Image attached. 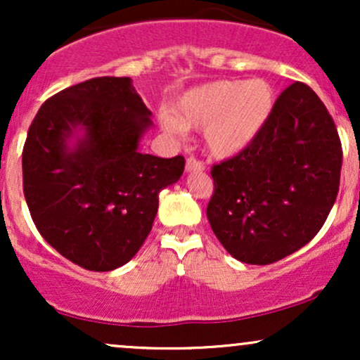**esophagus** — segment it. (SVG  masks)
<instances>
[{"label": "esophagus", "instance_id": "34e87169", "mask_svg": "<svg viewBox=\"0 0 360 360\" xmlns=\"http://www.w3.org/2000/svg\"><path fill=\"white\" fill-rule=\"evenodd\" d=\"M186 171L201 172V171H205V164L201 162L200 159H196V157H188V159H186Z\"/></svg>", "mask_w": 360, "mask_h": 360}]
</instances>
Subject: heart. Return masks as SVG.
Here are the masks:
<instances>
[{
	"instance_id": "b5f03b06",
	"label": "heart",
	"mask_w": 360,
	"mask_h": 360,
	"mask_svg": "<svg viewBox=\"0 0 360 360\" xmlns=\"http://www.w3.org/2000/svg\"><path fill=\"white\" fill-rule=\"evenodd\" d=\"M274 106L276 91L269 81L218 79L186 91L172 108L174 115L164 111L160 123L171 134L203 128L210 154L226 159L259 137Z\"/></svg>"
}]
</instances>
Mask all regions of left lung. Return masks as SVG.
<instances>
[{"label": "left lung", "mask_w": 360, "mask_h": 360, "mask_svg": "<svg viewBox=\"0 0 360 360\" xmlns=\"http://www.w3.org/2000/svg\"><path fill=\"white\" fill-rule=\"evenodd\" d=\"M340 169L333 118L315 91L292 82L259 137L212 167L206 217L213 233L240 262H278L320 232L337 200Z\"/></svg>", "instance_id": "left-lung-1"}]
</instances>
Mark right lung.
<instances>
[{
	"instance_id": "right-lung-1",
	"label": "right lung",
	"mask_w": 360,
	"mask_h": 360,
	"mask_svg": "<svg viewBox=\"0 0 360 360\" xmlns=\"http://www.w3.org/2000/svg\"><path fill=\"white\" fill-rule=\"evenodd\" d=\"M150 115L130 77L105 76L53 94L28 128L22 166L32 220L84 269L113 271L134 257L152 230L159 193L183 174V155L139 150Z\"/></svg>"
}]
</instances>
